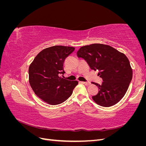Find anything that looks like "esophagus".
I'll return each mask as SVG.
<instances>
[{
  "mask_svg": "<svg viewBox=\"0 0 146 146\" xmlns=\"http://www.w3.org/2000/svg\"><path fill=\"white\" fill-rule=\"evenodd\" d=\"M80 83H82V84H84V85H85L86 86H88V85H90V82H80Z\"/></svg>",
  "mask_w": 146,
  "mask_h": 146,
  "instance_id": "obj_1",
  "label": "esophagus"
}]
</instances>
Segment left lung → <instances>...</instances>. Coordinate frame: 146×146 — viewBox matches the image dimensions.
Here are the masks:
<instances>
[{"instance_id":"obj_1","label":"left lung","mask_w":146,"mask_h":146,"mask_svg":"<svg viewBox=\"0 0 146 146\" xmlns=\"http://www.w3.org/2000/svg\"><path fill=\"white\" fill-rule=\"evenodd\" d=\"M78 58L86 61L91 69L98 70L102 78L97 95L92 97L99 105L111 107L118 103L125 94L133 77V70L127 57L116 48L103 44H92L83 46L77 53Z\"/></svg>"}]
</instances>
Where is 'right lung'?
<instances>
[{
    "mask_svg": "<svg viewBox=\"0 0 146 146\" xmlns=\"http://www.w3.org/2000/svg\"><path fill=\"white\" fill-rule=\"evenodd\" d=\"M75 47L54 46L41 50L29 68V83L39 98L48 104L58 105L71 96L77 81H70L61 77L65 73V59Z\"/></svg>",
    "mask_w": 146,
    "mask_h": 146,
    "instance_id": "add662e5",
    "label": "right lung"
}]
</instances>
